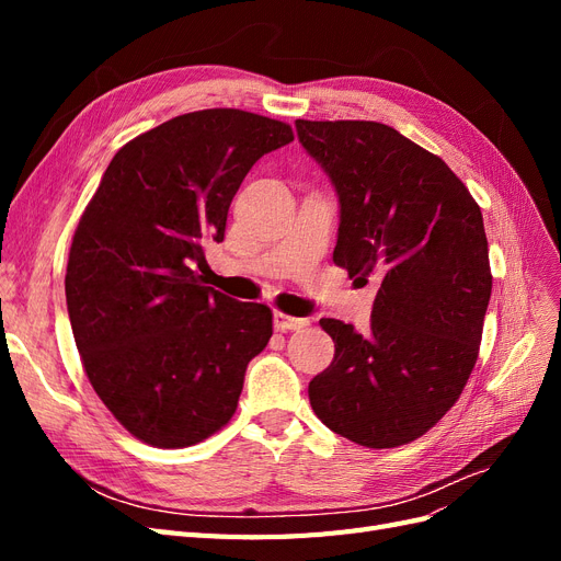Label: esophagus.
I'll return each instance as SVG.
<instances>
[{
  "label": "esophagus",
  "mask_w": 561,
  "mask_h": 561,
  "mask_svg": "<svg viewBox=\"0 0 561 561\" xmlns=\"http://www.w3.org/2000/svg\"><path fill=\"white\" fill-rule=\"evenodd\" d=\"M307 325H309V318H293V316H287V313H283V311H276V313H274V328H276L278 332L304 330Z\"/></svg>",
  "instance_id": "34e87169"
}]
</instances>
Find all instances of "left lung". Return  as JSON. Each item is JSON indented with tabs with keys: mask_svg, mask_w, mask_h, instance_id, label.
Here are the masks:
<instances>
[{
	"mask_svg": "<svg viewBox=\"0 0 561 561\" xmlns=\"http://www.w3.org/2000/svg\"><path fill=\"white\" fill-rule=\"evenodd\" d=\"M295 126L339 196L334 264L381 276L367 332L320 320L334 360L311 379V407L355 445H407L451 410L478 360L491 297L480 206L443 159L386 124Z\"/></svg>",
	"mask_w": 561,
	"mask_h": 561,
	"instance_id": "8db88e82",
	"label": "left lung"
}]
</instances>
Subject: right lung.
I'll return each mask as SVG.
<instances>
[{"mask_svg": "<svg viewBox=\"0 0 561 561\" xmlns=\"http://www.w3.org/2000/svg\"><path fill=\"white\" fill-rule=\"evenodd\" d=\"M293 128L243 110L171 118L116 151L83 210L65 297L83 371L142 443L182 449L227 426L248 363L274 334L264 304L203 285L250 168Z\"/></svg>", "mask_w": 561, "mask_h": 561, "instance_id": "1", "label": "right lung"}]
</instances>
